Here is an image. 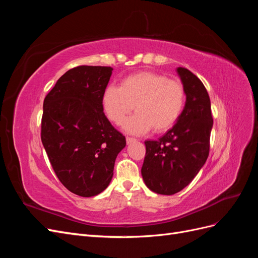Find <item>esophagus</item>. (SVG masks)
<instances>
[{
	"mask_svg": "<svg viewBox=\"0 0 258 258\" xmlns=\"http://www.w3.org/2000/svg\"><path fill=\"white\" fill-rule=\"evenodd\" d=\"M126 141H127V144H131V143L136 142L137 140H136V139H134V138H129V137H127V138H126Z\"/></svg>",
	"mask_w": 258,
	"mask_h": 258,
	"instance_id": "34e87169",
	"label": "esophagus"
}]
</instances>
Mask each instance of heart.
<instances>
[{"label":"heart","mask_w":258,"mask_h":258,"mask_svg":"<svg viewBox=\"0 0 258 258\" xmlns=\"http://www.w3.org/2000/svg\"><path fill=\"white\" fill-rule=\"evenodd\" d=\"M183 85L153 72L132 74L121 81L120 87L110 85L102 95V106L108 119L120 124L134 110L137 113L123 123L131 135H144L152 128L163 132L172 128L185 105Z\"/></svg>","instance_id":"b5f03b06"}]
</instances>
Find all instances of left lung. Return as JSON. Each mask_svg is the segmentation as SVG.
Instances as JSON below:
<instances>
[{
    "mask_svg": "<svg viewBox=\"0 0 258 258\" xmlns=\"http://www.w3.org/2000/svg\"><path fill=\"white\" fill-rule=\"evenodd\" d=\"M176 73L186 96L183 112L158 141L144 142L143 181L152 191L160 195L181 191L198 174L208 159L213 127L211 102L204 84L185 68H177Z\"/></svg>",
    "mask_w": 258,
    "mask_h": 258,
    "instance_id": "8db88e82",
    "label": "left lung"
}]
</instances>
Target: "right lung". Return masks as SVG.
<instances>
[{"label":"right lung","instance_id":"add662e5","mask_svg":"<svg viewBox=\"0 0 258 258\" xmlns=\"http://www.w3.org/2000/svg\"><path fill=\"white\" fill-rule=\"evenodd\" d=\"M110 67L81 66L57 81L43 104L42 143L54 173L70 191L93 197L110 185L126 138L103 112Z\"/></svg>","mask_w":258,"mask_h":258}]
</instances>
